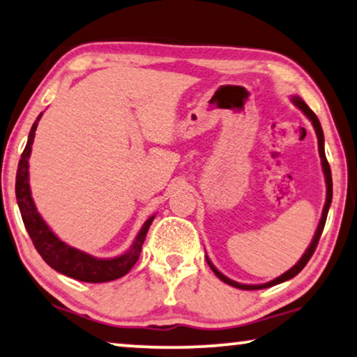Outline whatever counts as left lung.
Returning a JSON list of instances; mask_svg holds the SVG:
<instances>
[{
	"label": "left lung",
	"instance_id": "1",
	"mask_svg": "<svg viewBox=\"0 0 357 357\" xmlns=\"http://www.w3.org/2000/svg\"><path fill=\"white\" fill-rule=\"evenodd\" d=\"M293 102L299 107V109H301V111L304 112V114H306V116L309 117V121H311V122H312V126H314V130H316V133H317L319 154H320V159H322V169H324V174H325V182H327V199H325V206H324V211H322V219H320V222H319V227H317V230H316V235H314V238H312V241H311V245H309V248L306 250V252H304V255H303L301 259L298 261V264H296V266H293V267L290 268V271H287L285 273H283V275L277 277L275 280L267 282V283H262V285H243V283H238V282L230 280L229 277H225L224 273H220L219 271H217V268L213 266V262H211V261L208 259V257H206V261H208L209 267L213 268V272L215 273L217 277L220 278L222 282H225L227 285H231V287H235V288H240V290H262V288H268V287L278 285V283L287 282V280H290V278H293L294 275H298V273L301 272L303 268H304V266L307 264V261L311 259V256L314 255V251H316L317 243H319V238H320V235H322V231H324L325 220H327V214H328V209H330V203H332V170H330L328 161H327V158H325V151H324V132H322V127H320V122H319L317 116L314 114V112H312L311 109H309V106L306 105V102H304V101L301 100V98H299V96H293Z\"/></svg>",
	"mask_w": 357,
	"mask_h": 357
}]
</instances>
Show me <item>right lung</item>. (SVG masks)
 <instances>
[{"label":"right lung","mask_w":357,"mask_h":357,"mask_svg":"<svg viewBox=\"0 0 357 357\" xmlns=\"http://www.w3.org/2000/svg\"><path fill=\"white\" fill-rule=\"evenodd\" d=\"M40 117L41 114L30 128L29 140L25 144L22 156H20L17 175H15V198H17L20 215H22L25 229H27L30 238L33 241L35 250L40 252V256L43 257V261L50 267H53L54 271L64 273L67 277L75 278V280L102 283L123 277L135 266L138 257H140L143 241L146 238L148 229L151 225L154 215L144 222L130 250L126 255L114 257V259H98V257H93L61 241L46 225V222L41 219L37 208H35L29 187V158L30 151H32L35 130H37Z\"/></svg>","instance_id":"add662e5"}]
</instances>
